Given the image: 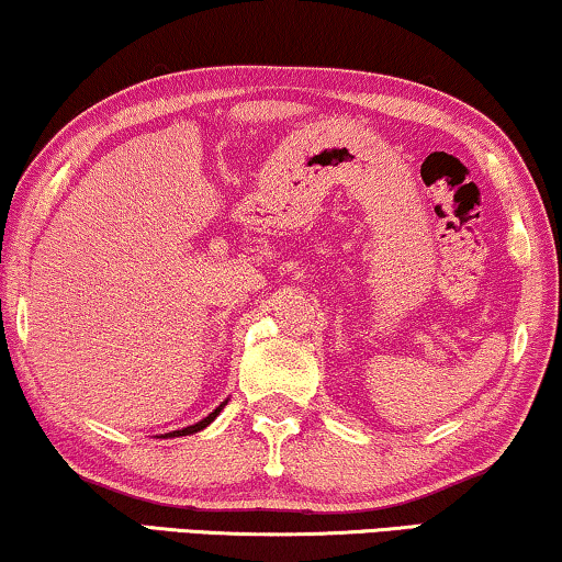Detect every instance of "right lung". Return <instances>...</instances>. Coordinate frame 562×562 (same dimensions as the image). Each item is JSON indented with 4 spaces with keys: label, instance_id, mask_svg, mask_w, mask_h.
Listing matches in <instances>:
<instances>
[{
    "label": "right lung",
    "instance_id": "obj_1",
    "mask_svg": "<svg viewBox=\"0 0 562 562\" xmlns=\"http://www.w3.org/2000/svg\"><path fill=\"white\" fill-rule=\"evenodd\" d=\"M221 407H224V405H221ZM221 407H216V409H213V413H211L209 417H203V420H201V423H195V425H188V428H183V430H172V432H168V436H165V438L191 436V432H199V430H203V428H205V425H211V423H213V417H216V415L221 413Z\"/></svg>",
    "mask_w": 562,
    "mask_h": 562
}]
</instances>
